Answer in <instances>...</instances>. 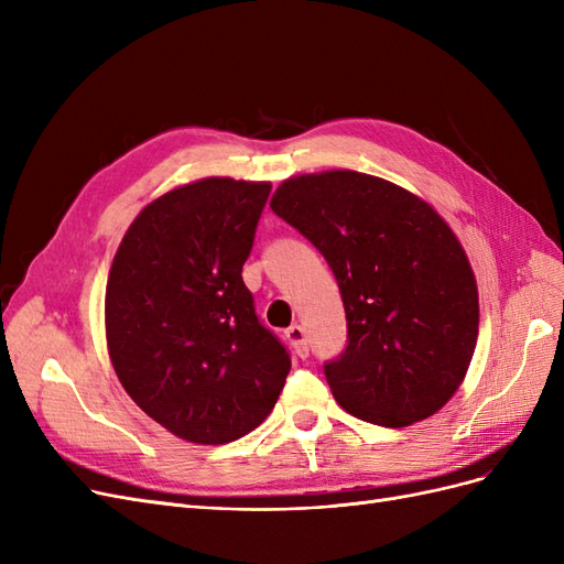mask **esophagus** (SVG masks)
Listing matches in <instances>:
<instances>
[{"label": "esophagus", "instance_id": "34e87169", "mask_svg": "<svg viewBox=\"0 0 564 564\" xmlns=\"http://www.w3.org/2000/svg\"><path fill=\"white\" fill-rule=\"evenodd\" d=\"M284 336L299 357H308V338H305V329L301 324H292V327L284 332Z\"/></svg>", "mask_w": 564, "mask_h": 564}]
</instances>
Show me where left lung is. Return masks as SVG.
Instances as JSON below:
<instances>
[{"label": "left lung", "instance_id": "1", "mask_svg": "<svg viewBox=\"0 0 564 564\" xmlns=\"http://www.w3.org/2000/svg\"><path fill=\"white\" fill-rule=\"evenodd\" d=\"M270 209L311 240L338 282L348 346L324 377L348 414L404 429L464 381L477 344L468 256L429 202L348 169L284 181Z\"/></svg>", "mask_w": 564, "mask_h": 564}]
</instances>
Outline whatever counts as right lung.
Here are the masks:
<instances>
[{"label": "right lung", "mask_w": 564, "mask_h": 564, "mask_svg": "<svg viewBox=\"0 0 564 564\" xmlns=\"http://www.w3.org/2000/svg\"><path fill=\"white\" fill-rule=\"evenodd\" d=\"M270 183L202 178L150 202L119 245L106 338L119 383L169 433L226 445L261 425L292 369L245 286Z\"/></svg>", "instance_id": "add662e5"}]
</instances>
